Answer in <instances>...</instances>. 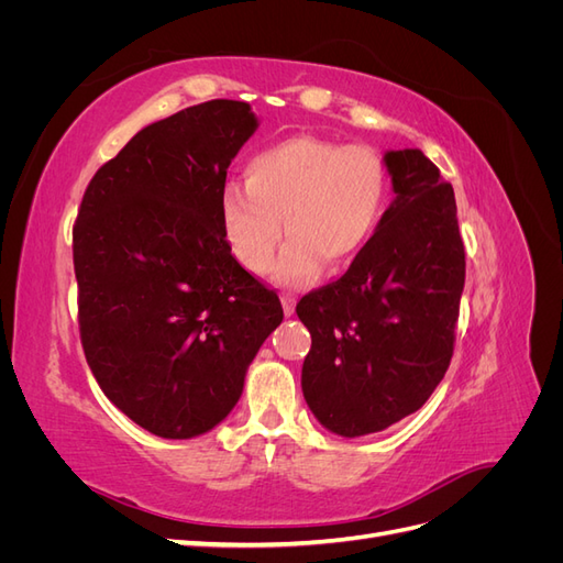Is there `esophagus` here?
Wrapping results in <instances>:
<instances>
[{
  "label": "esophagus",
  "mask_w": 563,
  "mask_h": 563,
  "mask_svg": "<svg viewBox=\"0 0 563 563\" xmlns=\"http://www.w3.org/2000/svg\"><path fill=\"white\" fill-rule=\"evenodd\" d=\"M296 296L294 294H282V308H284V314L291 317L296 312Z\"/></svg>",
  "instance_id": "1"
}]
</instances>
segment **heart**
Here are the masks:
<instances>
[{
	"label": "heart",
	"instance_id": "1",
	"mask_svg": "<svg viewBox=\"0 0 563 563\" xmlns=\"http://www.w3.org/2000/svg\"><path fill=\"white\" fill-rule=\"evenodd\" d=\"M387 203V168L371 147L291 135L249 159L246 185L223 187L220 225L232 255L253 275L267 269L286 228L291 236L272 279L296 284L314 279L323 261L343 269L360 258Z\"/></svg>",
	"mask_w": 563,
	"mask_h": 563
}]
</instances>
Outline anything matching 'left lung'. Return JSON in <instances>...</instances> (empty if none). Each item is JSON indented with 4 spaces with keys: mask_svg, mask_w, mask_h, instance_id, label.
I'll list each match as a JSON object with an SVG mask.
<instances>
[{
    "mask_svg": "<svg viewBox=\"0 0 563 563\" xmlns=\"http://www.w3.org/2000/svg\"><path fill=\"white\" fill-rule=\"evenodd\" d=\"M391 197L345 277L308 294L312 335L302 395L338 437H364L416 413L451 364L465 249L453 187L418 147L387 150Z\"/></svg>",
    "mask_w": 563,
    "mask_h": 563,
    "instance_id": "8db88e82",
    "label": "left lung"
}]
</instances>
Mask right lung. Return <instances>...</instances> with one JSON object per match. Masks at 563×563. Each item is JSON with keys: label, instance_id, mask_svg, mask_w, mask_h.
<instances>
[{"label": "right lung", "instance_id": "add662e5", "mask_svg": "<svg viewBox=\"0 0 563 563\" xmlns=\"http://www.w3.org/2000/svg\"><path fill=\"white\" fill-rule=\"evenodd\" d=\"M255 129L242 100L180 110L135 133L81 199L73 251L84 354L106 397L162 439L223 422L284 319L220 225L228 166Z\"/></svg>", "mask_w": 563, "mask_h": 563}]
</instances>
